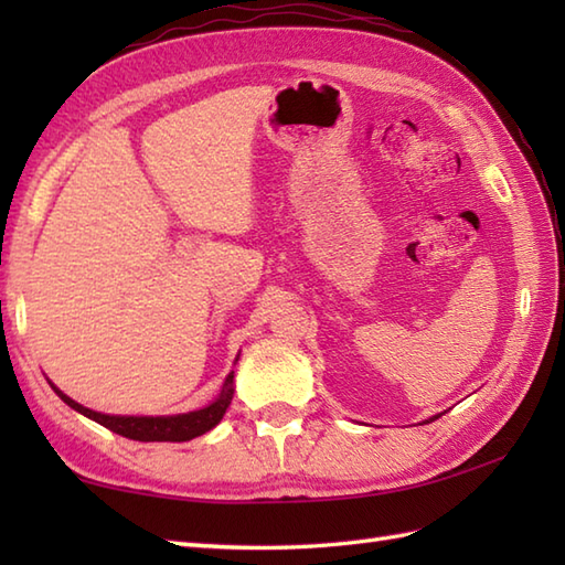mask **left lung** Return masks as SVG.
Returning <instances> with one entry per match:
<instances>
[{
	"mask_svg": "<svg viewBox=\"0 0 565 565\" xmlns=\"http://www.w3.org/2000/svg\"><path fill=\"white\" fill-rule=\"evenodd\" d=\"M437 417H441V413H439V415H431L429 419H425V423H431V419H437Z\"/></svg>",
	"mask_w": 565,
	"mask_h": 565,
	"instance_id": "obj_1",
	"label": "left lung"
}]
</instances>
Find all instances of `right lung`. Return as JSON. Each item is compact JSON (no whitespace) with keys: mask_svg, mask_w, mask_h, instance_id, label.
Listing matches in <instances>:
<instances>
[{"mask_svg":"<svg viewBox=\"0 0 565 565\" xmlns=\"http://www.w3.org/2000/svg\"><path fill=\"white\" fill-rule=\"evenodd\" d=\"M233 379H235V371H231V374L225 376L218 398L209 403L206 407H199V411H191V413L154 415V417L152 415H106V413L89 411V407L79 405L77 401H72L70 395L60 391L53 381H47V383H51V388L60 395V401L67 403L72 411H77L79 415L94 419V423H99L106 429L116 431V435L136 439V441H189L194 437L206 435L209 429H213L221 423L225 411H227V405H231V401H233V393H235Z\"/></svg>","mask_w":565,"mask_h":565,"instance_id":"right-lung-1","label":"right lung"}]
</instances>
